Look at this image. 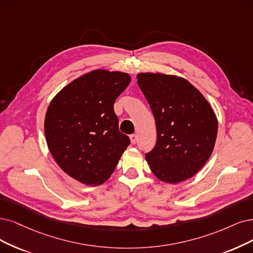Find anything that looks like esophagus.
Wrapping results in <instances>:
<instances>
[{"label":"esophagus","mask_w":253,"mask_h":253,"mask_svg":"<svg viewBox=\"0 0 253 253\" xmlns=\"http://www.w3.org/2000/svg\"><path fill=\"white\" fill-rule=\"evenodd\" d=\"M129 137H130V142H131V144L134 145L137 141V135L136 134H131Z\"/></svg>","instance_id":"obj_1"}]
</instances>
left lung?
<instances>
[{"mask_svg": "<svg viewBox=\"0 0 253 253\" xmlns=\"http://www.w3.org/2000/svg\"><path fill=\"white\" fill-rule=\"evenodd\" d=\"M136 78L156 123L157 142L146 154L151 172L166 183L192 178L213 151L216 114L201 91L182 77L147 72Z\"/></svg>", "mask_w": 253, "mask_h": 253, "instance_id": "obj_1", "label": "left lung"}]
</instances>
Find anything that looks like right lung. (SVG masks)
<instances>
[{
  "instance_id": "add662e5",
  "label": "right lung",
  "mask_w": 253,
  "mask_h": 253,
  "mask_svg": "<svg viewBox=\"0 0 253 253\" xmlns=\"http://www.w3.org/2000/svg\"><path fill=\"white\" fill-rule=\"evenodd\" d=\"M130 75L97 69L81 75L56 93L44 117L49 150L60 169L83 184L104 183L130 144L120 132L116 99Z\"/></svg>"
}]
</instances>
